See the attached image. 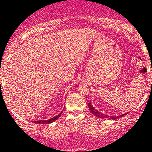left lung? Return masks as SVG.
Returning <instances> with one entry per match:
<instances>
[{
    "mask_svg": "<svg viewBox=\"0 0 152 152\" xmlns=\"http://www.w3.org/2000/svg\"><path fill=\"white\" fill-rule=\"evenodd\" d=\"M88 107H89V110L90 111H91V113H92L94 116H96V117L98 118H101V119H103V118H106V119H119V118L122 117V116H125V115H126L127 113H123L122 114V115H119V116H108V115H104V114L103 113L100 112L99 110H97L96 109H95L94 107H93V105L91 104V103L90 102L88 104Z\"/></svg>",
    "mask_w": 152,
    "mask_h": 152,
    "instance_id": "8db88e82",
    "label": "left lung"
}]
</instances>
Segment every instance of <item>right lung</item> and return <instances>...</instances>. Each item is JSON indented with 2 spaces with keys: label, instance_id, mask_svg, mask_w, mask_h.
<instances>
[{
  "label": "right lung",
  "instance_id": "obj_1",
  "mask_svg": "<svg viewBox=\"0 0 152 152\" xmlns=\"http://www.w3.org/2000/svg\"><path fill=\"white\" fill-rule=\"evenodd\" d=\"M61 113H62V111H61L59 114H58L57 116L51 118V119H46V120H37V121H33V123H36V124H50V123H53V122H55L56 120H57V119L60 117Z\"/></svg>",
  "mask_w": 152,
  "mask_h": 152
}]
</instances>
